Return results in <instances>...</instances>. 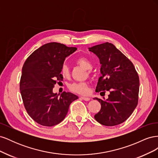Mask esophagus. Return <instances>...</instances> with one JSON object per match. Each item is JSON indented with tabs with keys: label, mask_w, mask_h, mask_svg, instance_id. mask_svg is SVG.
<instances>
[{
	"label": "esophagus",
	"mask_w": 158,
	"mask_h": 158,
	"mask_svg": "<svg viewBox=\"0 0 158 158\" xmlns=\"http://www.w3.org/2000/svg\"><path fill=\"white\" fill-rule=\"evenodd\" d=\"M81 99L84 100V101H89V100H90V98H87V97H81Z\"/></svg>",
	"instance_id": "esophagus-1"
}]
</instances>
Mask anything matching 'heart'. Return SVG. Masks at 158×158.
<instances>
[{
  "instance_id": "b5f03b06",
  "label": "heart",
  "mask_w": 158,
  "mask_h": 158,
  "mask_svg": "<svg viewBox=\"0 0 158 158\" xmlns=\"http://www.w3.org/2000/svg\"><path fill=\"white\" fill-rule=\"evenodd\" d=\"M76 64L80 66L85 70H89L92 68V64L90 60L85 57H80L76 60ZM60 73L64 77H68L69 76V70L68 66L64 64L62 66ZM69 89L75 93L80 94H86L89 90V85L87 82H74L69 85Z\"/></svg>"
}]
</instances>
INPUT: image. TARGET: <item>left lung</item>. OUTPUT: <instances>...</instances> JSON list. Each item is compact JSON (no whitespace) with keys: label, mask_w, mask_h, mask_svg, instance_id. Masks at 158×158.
Returning <instances> with one entry per match:
<instances>
[{"label":"left lung","mask_w":158,"mask_h":158,"mask_svg":"<svg viewBox=\"0 0 158 158\" xmlns=\"http://www.w3.org/2000/svg\"><path fill=\"white\" fill-rule=\"evenodd\" d=\"M88 49L97 55L102 64V76L95 92H110L107 99L94 98L101 103V109L94 118L105 126L119 125L137 106L140 85L138 74L132 62L113 44L106 42Z\"/></svg>","instance_id":"left-lung-1"}]
</instances>
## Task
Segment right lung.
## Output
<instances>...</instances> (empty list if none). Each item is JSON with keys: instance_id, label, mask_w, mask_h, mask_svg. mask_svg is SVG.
<instances>
[{"instance_id": "1", "label": "right lung", "mask_w": 158, "mask_h": 158, "mask_svg": "<svg viewBox=\"0 0 158 158\" xmlns=\"http://www.w3.org/2000/svg\"><path fill=\"white\" fill-rule=\"evenodd\" d=\"M59 43L46 44L26 59L22 67L20 89L28 114L36 123L52 127L64 120L70 104L78 97L70 92H52L66 56L76 51Z\"/></svg>"}]
</instances>
